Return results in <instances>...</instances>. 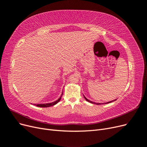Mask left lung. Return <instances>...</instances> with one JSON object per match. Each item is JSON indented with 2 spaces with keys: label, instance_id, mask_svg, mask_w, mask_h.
<instances>
[{
  "label": "left lung",
  "instance_id": "1",
  "mask_svg": "<svg viewBox=\"0 0 147 147\" xmlns=\"http://www.w3.org/2000/svg\"><path fill=\"white\" fill-rule=\"evenodd\" d=\"M84 98L86 99V101H88V102H90V103H91V104H95V102H91V101H90V100H89L88 99H87L86 98V97L84 96ZM114 100H112V101H110V102H107V104H108V103H110V102H113ZM96 104H97V105H99V104H97V103H96Z\"/></svg>",
  "mask_w": 147,
  "mask_h": 147
}]
</instances>
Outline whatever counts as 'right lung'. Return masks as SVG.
I'll return each mask as SVG.
<instances>
[{
	"mask_svg": "<svg viewBox=\"0 0 147 147\" xmlns=\"http://www.w3.org/2000/svg\"><path fill=\"white\" fill-rule=\"evenodd\" d=\"M62 94H63V93L62 94L61 96L59 97V99H57V100H56L55 102H52V103H50V104H37V105H36V106H37V107H50L53 106V105H56V104H57V103H58V102L60 101V100L61 99V97H62ZM35 105H36V104H35Z\"/></svg>",
	"mask_w": 147,
	"mask_h": 147,
	"instance_id": "1",
	"label": "right lung"
}]
</instances>
